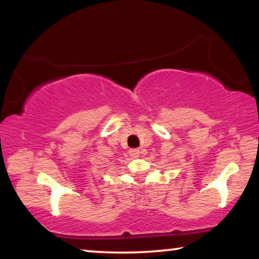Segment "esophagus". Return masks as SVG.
<instances>
[{"instance_id":"1","label":"esophagus","mask_w":259,"mask_h":259,"mask_svg":"<svg viewBox=\"0 0 259 259\" xmlns=\"http://www.w3.org/2000/svg\"><path fill=\"white\" fill-rule=\"evenodd\" d=\"M130 154L132 158H139L140 150H138V148H133V150L130 151Z\"/></svg>"}]
</instances>
